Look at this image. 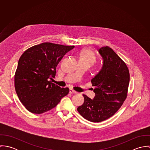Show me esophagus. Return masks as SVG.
<instances>
[{
	"label": "esophagus",
	"instance_id": "34e87169",
	"mask_svg": "<svg viewBox=\"0 0 150 150\" xmlns=\"http://www.w3.org/2000/svg\"><path fill=\"white\" fill-rule=\"evenodd\" d=\"M69 92H70V93H77V92H76V91H74L73 89H71V88H70V89H69Z\"/></svg>",
	"mask_w": 150,
	"mask_h": 150
}]
</instances>
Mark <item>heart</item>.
<instances>
[{
	"instance_id": "1",
	"label": "heart",
	"mask_w": 150,
	"mask_h": 150,
	"mask_svg": "<svg viewBox=\"0 0 150 150\" xmlns=\"http://www.w3.org/2000/svg\"><path fill=\"white\" fill-rule=\"evenodd\" d=\"M79 60L86 61L92 65L95 62L96 58L94 54L91 51L88 50H84L81 52Z\"/></svg>"
}]
</instances>
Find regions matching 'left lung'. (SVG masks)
<instances>
[{"instance_id":"1","label":"left lung","mask_w":150,"mask_h":150,"mask_svg":"<svg viewBox=\"0 0 150 150\" xmlns=\"http://www.w3.org/2000/svg\"><path fill=\"white\" fill-rule=\"evenodd\" d=\"M103 59L101 69L91 80L95 96L93 99L83 95L84 103L77 111L86 120L99 122L112 116L127 96L130 76L127 64L110 47L100 48Z\"/></svg>"}]
</instances>
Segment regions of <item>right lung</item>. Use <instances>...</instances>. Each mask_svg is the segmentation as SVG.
<instances>
[{
    "instance_id": "1",
    "label": "right lung",
    "mask_w": 150,
    "mask_h": 150,
    "mask_svg": "<svg viewBox=\"0 0 150 150\" xmlns=\"http://www.w3.org/2000/svg\"><path fill=\"white\" fill-rule=\"evenodd\" d=\"M74 46L43 43L26 50L18 61L14 76L16 93L30 112L42 114L54 108L69 92L50 81L64 55Z\"/></svg>"
}]
</instances>
